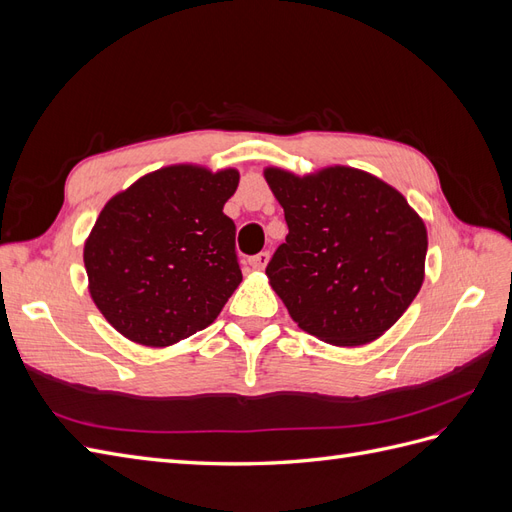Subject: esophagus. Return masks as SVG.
Segmentation results:
<instances>
[{"mask_svg": "<svg viewBox=\"0 0 512 512\" xmlns=\"http://www.w3.org/2000/svg\"><path fill=\"white\" fill-rule=\"evenodd\" d=\"M267 262H269V252H260V254H256V256L250 258V265H252V269H256V271L265 269Z\"/></svg>", "mask_w": 512, "mask_h": 512, "instance_id": "34e87169", "label": "esophagus"}]
</instances>
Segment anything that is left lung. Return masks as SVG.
Returning <instances> with one entry per match:
<instances>
[{
  "label": "left lung",
  "instance_id": "8db88e82",
  "mask_svg": "<svg viewBox=\"0 0 512 512\" xmlns=\"http://www.w3.org/2000/svg\"><path fill=\"white\" fill-rule=\"evenodd\" d=\"M265 179L288 224L267 277L290 318L333 346L389 331L425 280L427 228L408 200L350 166L305 177L267 168Z\"/></svg>",
  "mask_w": 512,
  "mask_h": 512
}]
</instances>
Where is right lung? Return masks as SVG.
<instances>
[{
    "mask_svg": "<svg viewBox=\"0 0 512 512\" xmlns=\"http://www.w3.org/2000/svg\"><path fill=\"white\" fill-rule=\"evenodd\" d=\"M239 173L177 164L115 194L85 241L91 299L149 348L207 329L241 284L235 222L224 213Z\"/></svg>",
    "mask_w": 512,
    "mask_h": 512,
    "instance_id": "obj_1",
    "label": "right lung"
}]
</instances>
